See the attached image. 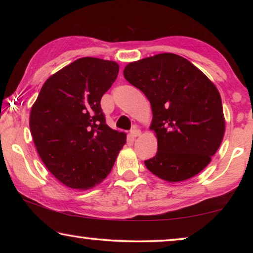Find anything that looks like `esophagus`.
Instances as JSON below:
<instances>
[{"mask_svg": "<svg viewBox=\"0 0 253 253\" xmlns=\"http://www.w3.org/2000/svg\"><path fill=\"white\" fill-rule=\"evenodd\" d=\"M140 133H141V132H140V130L138 129V127H133V129L130 131V134H131V137H132V138H136V137H138V136H139Z\"/></svg>", "mask_w": 253, "mask_h": 253, "instance_id": "esophagus-1", "label": "esophagus"}]
</instances>
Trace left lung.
Masks as SVG:
<instances>
[{
  "mask_svg": "<svg viewBox=\"0 0 253 253\" xmlns=\"http://www.w3.org/2000/svg\"><path fill=\"white\" fill-rule=\"evenodd\" d=\"M124 78L151 102V129L158 152L145 160L155 176L181 182L198 174L211 162L224 133L220 93L191 62L165 53L127 64Z\"/></svg>",
  "mask_w": 253,
  "mask_h": 253,
  "instance_id": "8db88e82",
  "label": "left lung"
}]
</instances>
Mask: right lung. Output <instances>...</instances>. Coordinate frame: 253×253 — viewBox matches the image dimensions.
<instances>
[{"mask_svg":"<svg viewBox=\"0 0 253 253\" xmlns=\"http://www.w3.org/2000/svg\"><path fill=\"white\" fill-rule=\"evenodd\" d=\"M119 69L113 61L78 58L47 79L31 109L38 153L69 188L89 189L102 182L126 144V133L107 126L100 105Z\"/></svg>","mask_w":253,"mask_h":253,"instance_id":"right-lung-1","label":"right lung"}]
</instances>
